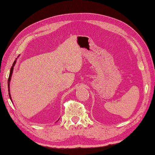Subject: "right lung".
I'll return each instance as SVG.
<instances>
[{"instance_id": "right-lung-1", "label": "right lung", "mask_w": 155, "mask_h": 155, "mask_svg": "<svg viewBox=\"0 0 155 155\" xmlns=\"http://www.w3.org/2000/svg\"><path fill=\"white\" fill-rule=\"evenodd\" d=\"M16 59H17V58L15 59L14 62L13 63V65H12V68H11V70H10V73H9V78H8V91H10V90H9V85H10L9 83H10V81H11V78H12V73H13V70H14V65H15V63H16ZM9 96L10 99H11V101H12V98H11V95H10V92H9Z\"/></svg>"}]
</instances>
